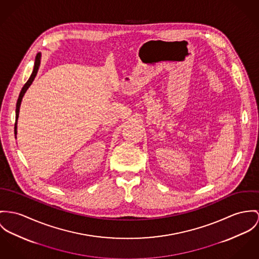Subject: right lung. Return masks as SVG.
<instances>
[{"label": "right lung", "instance_id": "add662e5", "mask_svg": "<svg viewBox=\"0 0 259 259\" xmlns=\"http://www.w3.org/2000/svg\"><path fill=\"white\" fill-rule=\"evenodd\" d=\"M40 58H41V54L37 53L36 57H35V62H34V68H33V71H32V74L31 76L29 77L28 80L25 82V84L22 87L21 91H20V96H19V99H18V102H17V108H16V123H15V134L17 135V121L19 118V112H20V103H21V100L25 94V92L27 91V89L29 88V85L32 83V81L34 80L36 74H37V71H38V68H39L40 65Z\"/></svg>", "mask_w": 259, "mask_h": 259}]
</instances>
